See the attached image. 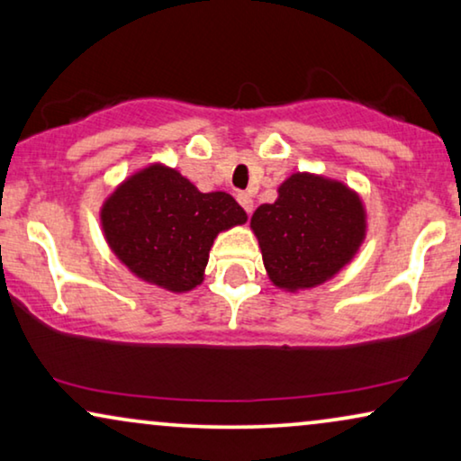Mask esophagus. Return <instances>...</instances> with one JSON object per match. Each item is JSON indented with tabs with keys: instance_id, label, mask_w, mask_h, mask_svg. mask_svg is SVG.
<instances>
[{
	"instance_id": "esophagus-1",
	"label": "esophagus",
	"mask_w": 461,
	"mask_h": 461,
	"mask_svg": "<svg viewBox=\"0 0 461 461\" xmlns=\"http://www.w3.org/2000/svg\"><path fill=\"white\" fill-rule=\"evenodd\" d=\"M237 201H239V203H241V207L248 213L254 210V199H251L248 193H237Z\"/></svg>"
}]
</instances>
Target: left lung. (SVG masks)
<instances>
[{
    "label": "left lung",
    "instance_id": "left-lung-1",
    "mask_svg": "<svg viewBox=\"0 0 461 461\" xmlns=\"http://www.w3.org/2000/svg\"><path fill=\"white\" fill-rule=\"evenodd\" d=\"M264 267L276 287H314L352 260L365 237L361 199L342 182L294 174L279 199L251 216Z\"/></svg>",
    "mask_w": 461,
    "mask_h": 461
}]
</instances>
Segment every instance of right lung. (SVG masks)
Listing matches in <instances>:
<instances>
[{
  "label": "right lung",
  "instance_id": "add662e5",
  "mask_svg": "<svg viewBox=\"0 0 461 461\" xmlns=\"http://www.w3.org/2000/svg\"><path fill=\"white\" fill-rule=\"evenodd\" d=\"M100 220L131 273L169 292H188L203 281L218 232L248 216L230 194L201 193L176 169L149 166L106 199Z\"/></svg>",
  "mask_w": 461,
  "mask_h": 461
}]
</instances>
